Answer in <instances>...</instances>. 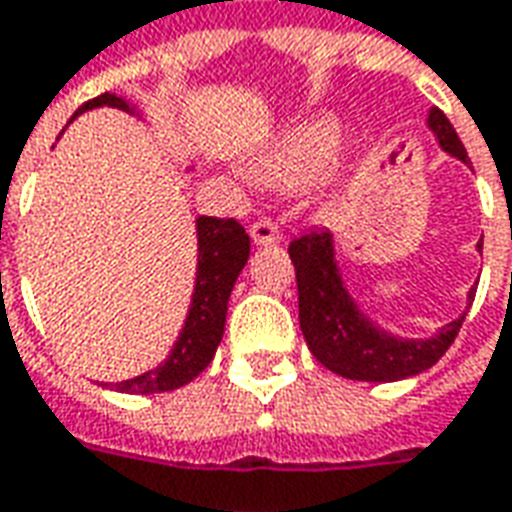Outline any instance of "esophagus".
I'll return each mask as SVG.
<instances>
[{
  "label": "esophagus",
  "mask_w": 512,
  "mask_h": 512,
  "mask_svg": "<svg viewBox=\"0 0 512 512\" xmlns=\"http://www.w3.org/2000/svg\"><path fill=\"white\" fill-rule=\"evenodd\" d=\"M249 235H252V244L255 246H271L282 238L274 221H255V224L249 227Z\"/></svg>",
  "instance_id": "34e87169"
}]
</instances>
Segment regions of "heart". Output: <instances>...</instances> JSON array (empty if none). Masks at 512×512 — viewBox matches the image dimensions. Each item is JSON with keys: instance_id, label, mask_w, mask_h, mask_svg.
I'll list each match as a JSON object with an SVG mask.
<instances>
[{"instance_id": "heart-1", "label": "heart", "mask_w": 512, "mask_h": 512, "mask_svg": "<svg viewBox=\"0 0 512 512\" xmlns=\"http://www.w3.org/2000/svg\"><path fill=\"white\" fill-rule=\"evenodd\" d=\"M341 124L330 116H310L282 130L249 163L252 180L271 188L307 185L338 160Z\"/></svg>"}]
</instances>
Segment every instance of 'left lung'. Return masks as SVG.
Listing matches in <instances>:
<instances>
[{"mask_svg":"<svg viewBox=\"0 0 512 512\" xmlns=\"http://www.w3.org/2000/svg\"><path fill=\"white\" fill-rule=\"evenodd\" d=\"M427 127L435 135L446 155L463 160L468 166L466 146L460 144L455 127L438 107L427 116ZM482 252V241L477 244ZM288 255L296 268L299 288V327L305 335L307 349L321 366L335 371L338 377L360 382H396L416 377L432 368L452 346L463 327L466 313L443 324L430 338H402L374 324L363 307L357 305L341 277L335 257V238L330 230H310L302 238H293ZM468 291V307L474 302Z\"/></svg>","mask_w":512,"mask_h":512,"instance_id":"8db88e82","label":"left lung"}]
</instances>
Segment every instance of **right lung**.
<instances>
[{"mask_svg": "<svg viewBox=\"0 0 512 512\" xmlns=\"http://www.w3.org/2000/svg\"><path fill=\"white\" fill-rule=\"evenodd\" d=\"M94 107H116L124 113H138V107L130 105L124 96L102 94L85 102V105L71 116L77 119L85 110ZM196 282L191 293V307L182 324V332L171 346L169 357L152 371L141 377H132L124 382H105L107 388L119 393H163L182 388L199 377L213 360L219 349L221 335H224V321H227V302H230L232 285L238 280L241 268L249 260V235L235 219H213V216H199L196 219Z\"/></svg>", "mask_w": 512, "mask_h": 512, "instance_id": "add662e5", "label": "right lung"}]
</instances>
